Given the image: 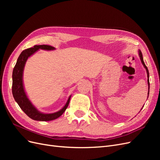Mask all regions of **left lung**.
Here are the masks:
<instances>
[{
  "mask_svg": "<svg viewBox=\"0 0 160 160\" xmlns=\"http://www.w3.org/2000/svg\"><path fill=\"white\" fill-rule=\"evenodd\" d=\"M139 57H140V59H141V61H142V64L143 65V66H144V67L145 68H146V71H147V74H148V87H149V71H148V67H146V64L144 63V61H143V56H142V51H139ZM149 91H148V96H149Z\"/></svg>",
  "mask_w": 160,
  "mask_h": 160,
  "instance_id": "1",
  "label": "left lung"
}]
</instances>
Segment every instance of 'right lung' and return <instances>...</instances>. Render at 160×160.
Instances as JSON below:
<instances>
[{"label": "right lung", "instance_id": "1", "mask_svg": "<svg viewBox=\"0 0 160 160\" xmlns=\"http://www.w3.org/2000/svg\"><path fill=\"white\" fill-rule=\"evenodd\" d=\"M39 49L44 50H52L55 49V48L46 45H35L33 47L28 48V49L22 51L18 58L17 63L14 66L12 71V92L14 100L17 101L19 107L28 117L34 120L47 122V121H51L58 118L65 112V111L69 105L71 97H69L63 108L56 113L49 114H45L39 112L34 107L29 99H28L25 90H24L22 83V72L24 67H25L28 58Z\"/></svg>", "mask_w": 160, "mask_h": 160}]
</instances>
